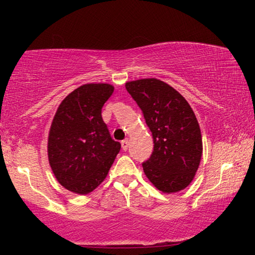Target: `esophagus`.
Listing matches in <instances>:
<instances>
[{
  "label": "esophagus",
  "instance_id": "34e87169",
  "mask_svg": "<svg viewBox=\"0 0 255 255\" xmlns=\"http://www.w3.org/2000/svg\"><path fill=\"white\" fill-rule=\"evenodd\" d=\"M128 147V139H125V140L122 141V148H123V151H127Z\"/></svg>",
  "mask_w": 255,
  "mask_h": 255
}]
</instances>
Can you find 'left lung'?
Masks as SVG:
<instances>
[{"mask_svg": "<svg viewBox=\"0 0 255 255\" xmlns=\"http://www.w3.org/2000/svg\"><path fill=\"white\" fill-rule=\"evenodd\" d=\"M144 115L154 147L142 162L145 175L162 193H176L193 181L202 156L200 125L181 94L158 79L127 82Z\"/></svg>", "mask_w": 255, "mask_h": 255, "instance_id": "left-lung-1", "label": "left lung"}]
</instances>
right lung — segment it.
<instances>
[{
    "label": "right lung",
    "instance_id": "right-lung-1",
    "mask_svg": "<svg viewBox=\"0 0 255 255\" xmlns=\"http://www.w3.org/2000/svg\"><path fill=\"white\" fill-rule=\"evenodd\" d=\"M113 93L108 83L79 87L62 101L52 122L48 161L59 183L75 194L99 187L121 149L101 115Z\"/></svg>",
    "mask_w": 255,
    "mask_h": 255
}]
</instances>
